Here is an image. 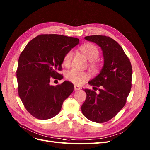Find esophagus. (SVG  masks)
Masks as SVG:
<instances>
[{
    "mask_svg": "<svg viewBox=\"0 0 150 150\" xmlns=\"http://www.w3.org/2000/svg\"><path fill=\"white\" fill-rule=\"evenodd\" d=\"M74 89L75 91H77V90H79L81 88H80V87H79V86H74Z\"/></svg>",
    "mask_w": 150,
    "mask_h": 150,
    "instance_id": "esophagus-1",
    "label": "esophagus"
}]
</instances>
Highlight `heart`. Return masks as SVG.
Returning a JSON list of instances; mask_svg holds the SVG:
<instances>
[{"label":"heart","instance_id":"heart-1","mask_svg":"<svg viewBox=\"0 0 150 150\" xmlns=\"http://www.w3.org/2000/svg\"><path fill=\"white\" fill-rule=\"evenodd\" d=\"M81 53L83 54L85 57L90 61V66L94 69H97L99 67V64L94 60L99 57L100 52L96 46L93 44H86L82 45L80 47ZM73 57V52L69 51L64 55L63 58V64L66 66L70 65L72 59ZM88 77V74L85 71H81L76 69H71L68 71L66 74V79L72 83L76 85H80L84 82Z\"/></svg>","mask_w":150,"mask_h":150}]
</instances>
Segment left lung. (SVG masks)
Listing matches in <instances>:
<instances>
[{
	"label": "left lung",
	"instance_id": "left-lung-1",
	"mask_svg": "<svg viewBox=\"0 0 150 150\" xmlns=\"http://www.w3.org/2000/svg\"><path fill=\"white\" fill-rule=\"evenodd\" d=\"M84 38L101 48L104 64L100 74L88 82L96 91L99 87V93L84 89L87 96L81 110L91 121L104 123L114 117L125 106L132 87V67L121 46L112 38L91 35Z\"/></svg>",
	"mask_w": 150,
	"mask_h": 150
}]
</instances>
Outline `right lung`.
Returning a JSON list of instances; mask_svg holds the SVG:
<instances>
[{
    "label": "right lung",
    "instance_id": "obj_1",
    "mask_svg": "<svg viewBox=\"0 0 150 150\" xmlns=\"http://www.w3.org/2000/svg\"><path fill=\"white\" fill-rule=\"evenodd\" d=\"M79 42L77 38L42 34L31 40L20 54L17 69L18 96L33 117L40 120L54 117L73 92L71 82L56 86L50 82L63 78L58 71H61L64 56Z\"/></svg>",
    "mask_w": 150,
    "mask_h": 150
}]
</instances>
